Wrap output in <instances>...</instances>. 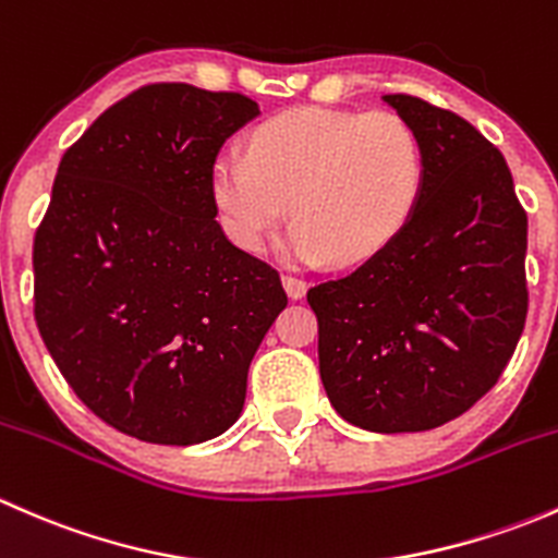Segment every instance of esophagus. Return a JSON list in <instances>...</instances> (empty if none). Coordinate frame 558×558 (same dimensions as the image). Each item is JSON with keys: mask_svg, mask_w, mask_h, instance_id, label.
<instances>
[{"mask_svg": "<svg viewBox=\"0 0 558 558\" xmlns=\"http://www.w3.org/2000/svg\"><path fill=\"white\" fill-rule=\"evenodd\" d=\"M283 289L291 300H302L307 294V283L302 278H294V275H286L283 278Z\"/></svg>", "mask_w": 558, "mask_h": 558, "instance_id": "1", "label": "esophagus"}]
</instances>
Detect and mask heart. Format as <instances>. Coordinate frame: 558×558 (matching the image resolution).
<instances>
[{"mask_svg":"<svg viewBox=\"0 0 558 558\" xmlns=\"http://www.w3.org/2000/svg\"><path fill=\"white\" fill-rule=\"evenodd\" d=\"M424 156L397 112L296 107L253 132L247 156L213 161L210 194L223 232L258 253L286 221L302 264L359 267L399 238L418 205Z\"/></svg>","mask_w":558,"mask_h":558,"instance_id":"heart-1","label":"heart"}]
</instances>
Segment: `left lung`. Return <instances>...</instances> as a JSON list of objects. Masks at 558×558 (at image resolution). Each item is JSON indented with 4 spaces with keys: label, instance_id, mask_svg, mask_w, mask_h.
Returning <instances> with one entry per match:
<instances>
[{
    "label": "left lung",
    "instance_id": "1",
    "mask_svg": "<svg viewBox=\"0 0 558 558\" xmlns=\"http://www.w3.org/2000/svg\"><path fill=\"white\" fill-rule=\"evenodd\" d=\"M424 156L408 227L375 258L307 291L331 408L367 432L448 424L499 380L526 320V213L505 156L472 123L386 94Z\"/></svg>",
    "mask_w": 558,
    "mask_h": 558
}]
</instances>
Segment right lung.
Returning <instances> with one entry per match:
<instances>
[{"label": "right lung", "instance_id": "obj_1", "mask_svg": "<svg viewBox=\"0 0 558 558\" xmlns=\"http://www.w3.org/2000/svg\"><path fill=\"white\" fill-rule=\"evenodd\" d=\"M262 116L243 94L159 83L105 110L61 159L35 238V318L94 415L159 446L223 435L286 307L278 272L216 221L210 170Z\"/></svg>", "mask_w": 558, "mask_h": 558}]
</instances>
